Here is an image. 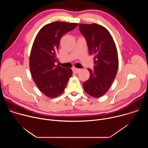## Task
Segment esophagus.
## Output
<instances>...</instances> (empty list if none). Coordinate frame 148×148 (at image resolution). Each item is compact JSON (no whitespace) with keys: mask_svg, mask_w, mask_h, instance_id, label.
Instances as JSON below:
<instances>
[{"mask_svg":"<svg viewBox=\"0 0 148 148\" xmlns=\"http://www.w3.org/2000/svg\"><path fill=\"white\" fill-rule=\"evenodd\" d=\"M73 72H74L75 73H76V74H77V73H78L80 71H81V70L80 69H77V68H75V67H74V68H73Z\"/></svg>","mask_w":148,"mask_h":148,"instance_id":"obj_1","label":"esophagus"}]
</instances>
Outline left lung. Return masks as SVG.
<instances>
[{
  "label": "left lung",
  "mask_w": 148,
  "mask_h": 148,
  "mask_svg": "<svg viewBox=\"0 0 148 148\" xmlns=\"http://www.w3.org/2000/svg\"><path fill=\"white\" fill-rule=\"evenodd\" d=\"M86 38L90 55L94 56V70L88 69L90 78L82 86L90 95L99 98L106 93L115 78L118 57L115 42L110 32L95 23L79 25Z\"/></svg>",
  "instance_id": "1"
}]
</instances>
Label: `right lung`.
I'll return each instance as SVG.
<instances>
[{
    "label": "right lung",
    "instance_id": "add662e5",
    "mask_svg": "<svg viewBox=\"0 0 148 148\" xmlns=\"http://www.w3.org/2000/svg\"><path fill=\"white\" fill-rule=\"evenodd\" d=\"M78 24L56 22L42 27L32 46L30 70L32 78L40 91L45 95L56 97L61 94L72 76L71 69L55 65L60 40L66 33L74 29Z\"/></svg>",
    "mask_w": 148,
    "mask_h": 148
}]
</instances>
